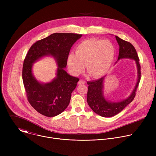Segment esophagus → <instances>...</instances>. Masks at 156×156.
Here are the masks:
<instances>
[{
    "label": "esophagus",
    "mask_w": 156,
    "mask_h": 156,
    "mask_svg": "<svg viewBox=\"0 0 156 156\" xmlns=\"http://www.w3.org/2000/svg\"><path fill=\"white\" fill-rule=\"evenodd\" d=\"M78 84H85V81H84V80H80V81H78Z\"/></svg>",
    "instance_id": "esophagus-1"
}]
</instances>
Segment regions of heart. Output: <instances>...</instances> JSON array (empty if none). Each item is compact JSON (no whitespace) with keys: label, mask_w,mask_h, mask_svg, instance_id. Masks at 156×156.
<instances>
[{"label":"heart","mask_w":156,"mask_h":156,"mask_svg":"<svg viewBox=\"0 0 156 156\" xmlns=\"http://www.w3.org/2000/svg\"><path fill=\"white\" fill-rule=\"evenodd\" d=\"M115 55V48L109 41L85 39L78 44L75 53L69 54L68 68L73 75L78 76L83 72L86 65L88 73L94 78H99L108 72Z\"/></svg>","instance_id":"1"}]
</instances>
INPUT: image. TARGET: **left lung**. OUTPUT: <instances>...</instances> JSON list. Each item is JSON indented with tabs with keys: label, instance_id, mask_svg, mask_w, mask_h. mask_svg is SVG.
I'll list each match as a JSON object with an SVG mask.
<instances>
[{
	"label": "left lung",
	"instance_id": "1",
	"mask_svg": "<svg viewBox=\"0 0 156 156\" xmlns=\"http://www.w3.org/2000/svg\"><path fill=\"white\" fill-rule=\"evenodd\" d=\"M115 38L119 45L118 60L122 58H128L136 61L138 69V81L131 94L124 101L117 102H108L103 96V82L105 76L99 80L87 83L88 84L87 93V104L96 114L103 117H111L118 114L128 104L131 102L136 96V92L141 80V66L135 48L130 42L123 40L117 36H115Z\"/></svg>",
	"mask_w": 156,
	"mask_h": 156
}]
</instances>
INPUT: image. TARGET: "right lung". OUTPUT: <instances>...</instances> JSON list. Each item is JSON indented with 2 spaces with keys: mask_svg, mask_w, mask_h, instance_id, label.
<instances>
[{
  "mask_svg": "<svg viewBox=\"0 0 156 156\" xmlns=\"http://www.w3.org/2000/svg\"><path fill=\"white\" fill-rule=\"evenodd\" d=\"M75 33H56L34 42L30 48L23 62L22 78L31 105L41 114L55 117L69 105L72 93L79 78L69 75L63 69L73 44L81 37ZM46 55H52L56 60L57 77L46 84L39 83L32 74V63Z\"/></svg>",
  "mask_w": 156,
  "mask_h": 156,
  "instance_id": "1",
  "label": "right lung"
}]
</instances>
